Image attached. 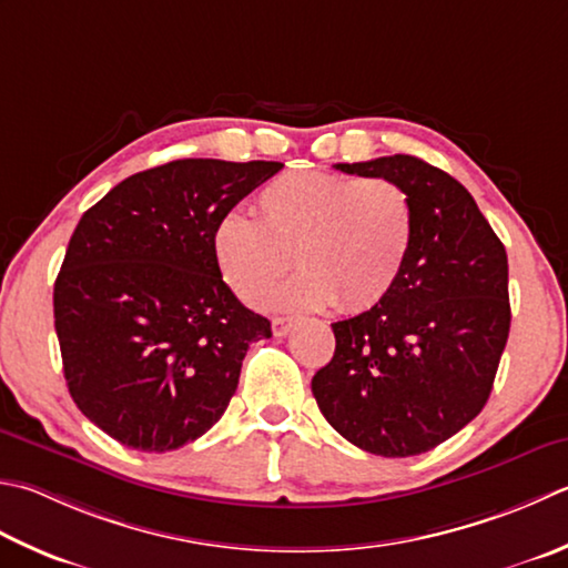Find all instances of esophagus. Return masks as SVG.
<instances>
[{
  "label": "esophagus",
  "mask_w": 568,
  "mask_h": 568,
  "mask_svg": "<svg viewBox=\"0 0 568 568\" xmlns=\"http://www.w3.org/2000/svg\"><path fill=\"white\" fill-rule=\"evenodd\" d=\"M271 325H273V335L275 337H285L287 332L295 327V320H291V317H273Z\"/></svg>",
  "instance_id": "obj_1"
}]
</instances>
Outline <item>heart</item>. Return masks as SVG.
Here are the masks:
<instances>
[{
  "instance_id": "heart-1",
  "label": "heart",
  "mask_w": 568,
  "mask_h": 568,
  "mask_svg": "<svg viewBox=\"0 0 568 568\" xmlns=\"http://www.w3.org/2000/svg\"><path fill=\"white\" fill-rule=\"evenodd\" d=\"M414 236V204L396 182L287 172L261 189L255 219L226 214L216 221L211 253L243 303L261 305L295 258L303 271L273 305L310 310L335 303L354 313L388 295Z\"/></svg>"
}]
</instances>
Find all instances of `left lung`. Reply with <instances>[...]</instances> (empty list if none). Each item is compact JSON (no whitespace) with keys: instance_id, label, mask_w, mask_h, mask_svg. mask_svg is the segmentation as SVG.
Wrapping results in <instances>:
<instances>
[{"instance_id":"left-lung-1","label":"left lung","mask_w":568,"mask_h":568,"mask_svg":"<svg viewBox=\"0 0 568 568\" xmlns=\"http://www.w3.org/2000/svg\"><path fill=\"white\" fill-rule=\"evenodd\" d=\"M406 189L416 236L396 285L332 325L335 357L313 376L327 424L354 446L408 458L480 414L509 335L507 253L458 180L410 154L335 164Z\"/></svg>"}]
</instances>
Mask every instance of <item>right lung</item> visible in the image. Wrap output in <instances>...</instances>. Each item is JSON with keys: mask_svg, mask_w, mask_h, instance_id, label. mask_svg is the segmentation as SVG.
Segmentation results:
<instances>
[{"mask_svg": "<svg viewBox=\"0 0 568 568\" xmlns=\"http://www.w3.org/2000/svg\"><path fill=\"white\" fill-rule=\"evenodd\" d=\"M281 162L174 160L128 176L78 221L53 285L63 376L81 414L144 453L186 446L236 394L271 322L221 277L211 233Z\"/></svg>", "mask_w": 568, "mask_h": 568, "instance_id": "obj_1", "label": "right lung"}]
</instances>
